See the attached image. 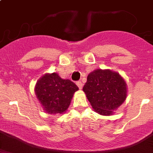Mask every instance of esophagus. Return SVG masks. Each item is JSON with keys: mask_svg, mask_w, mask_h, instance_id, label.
<instances>
[{"mask_svg": "<svg viewBox=\"0 0 153 153\" xmlns=\"http://www.w3.org/2000/svg\"><path fill=\"white\" fill-rule=\"evenodd\" d=\"M76 85H78V87H79L80 89H81V88H82L83 84H82V81H78V82H76Z\"/></svg>", "mask_w": 153, "mask_h": 153, "instance_id": "1", "label": "esophagus"}]
</instances>
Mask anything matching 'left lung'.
<instances>
[{"label":"left lung","mask_w":153,"mask_h":153,"mask_svg":"<svg viewBox=\"0 0 153 153\" xmlns=\"http://www.w3.org/2000/svg\"><path fill=\"white\" fill-rule=\"evenodd\" d=\"M82 89L92 108L102 115L112 114L127 96V85L122 77L110 70L97 69L91 72Z\"/></svg>","instance_id":"8db88e82"}]
</instances>
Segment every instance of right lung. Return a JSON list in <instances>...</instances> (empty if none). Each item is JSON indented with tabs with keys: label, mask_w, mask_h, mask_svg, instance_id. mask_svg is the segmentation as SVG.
Segmentation results:
<instances>
[{
	"label": "right lung",
	"mask_w": 153,
	"mask_h": 153,
	"mask_svg": "<svg viewBox=\"0 0 153 153\" xmlns=\"http://www.w3.org/2000/svg\"><path fill=\"white\" fill-rule=\"evenodd\" d=\"M79 88L68 79H62L56 73L44 74L36 85L37 98L46 112L62 114L68 108L74 92Z\"/></svg>",
	"instance_id": "right-lung-1"
}]
</instances>
